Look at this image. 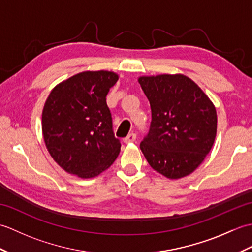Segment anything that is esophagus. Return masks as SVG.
<instances>
[{"instance_id": "34e87169", "label": "esophagus", "mask_w": 252, "mask_h": 252, "mask_svg": "<svg viewBox=\"0 0 252 252\" xmlns=\"http://www.w3.org/2000/svg\"><path fill=\"white\" fill-rule=\"evenodd\" d=\"M135 140H136V134H135V133H130V134L127 135L126 137L123 138V142H125L126 144H129V143L134 142Z\"/></svg>"}]
</instances>
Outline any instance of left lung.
Returning <instances> with one entry per match:
<instances>
[{"mask_svg": "<svg viewBox=\"0 0 252 252\" xmlns=\"http://www.w3.org/2000/svg\"><path fill=\"white\" fill-rule=\"evenodd\" d=\"M152 122L141 151L149 165L171 180L190 174L211 151L217 111L203 91L184 74L140 77Z\"/></svg>", "mask_w": 252, "mask_h": 252, "instance_id": "left-lung-1", "label": "left lung"}]
</instances>
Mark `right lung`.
<instances>
[{
    "label": "right lung",
    "mask_w": 252,
    "mask_h": 252,
    "mask_svg": "<svg viewBox=\"0 0 252 252\" xmlns=\"http://www.w3.org/2000/svg\"><path fill=\"white\" fill-rule=\"evenodd\" d=\"M112 71H83L57 84L42 111L45 146L66 172L94 178L114 163L121 144L106 103L118 81Z\"/></svg>",
    "instance_id": "right-lung-1"
}]
</instances>
